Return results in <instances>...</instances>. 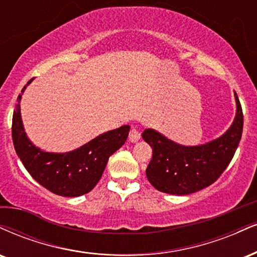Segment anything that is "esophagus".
<instances>
[{
  "label": "esophagus",
  "mask_w": 257,
  "mask_h": 257,
  "mask_svg": "<svg viewBox=\"0 0 257 257\" xmlns=\"http://www.w3.org/2000/svg\"><path fill=\"white\" fill-rule=\"evenodd\" d=\"M140 132H139L138 128H135V126H133L131 129V132H129V141L131 142H138L140 140Z\"/></svg>",
  "instance_id": "34e87169"
}]
</instances>
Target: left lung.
I'll return each mask as SVG.
<instances>
[{"instance_id":"8db88e82","label":"left lung","mask_w":257,"mask_h":257,"mask_svg":"<svg viewBox=\"0 0 257 257\" xmlns=\"http://www.w3.org/2000/svg\"><path fill=\"white\" fill-rule=\"evenodd\" d=\"M236 99V117L226 133L199 146H182L154 129H145L142 139L152 147L153 156L146 175L162 193L188 195L214 183L232 160L243 132V112Z\"/></svg>"}]
</instances>
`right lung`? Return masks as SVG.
Here are the masks:
<instances>
[{
  "label": "right lung",
  "instance_id": "add662e5",
  "mask_svg": "<svg viewBox=\"0 0 257 257\" xmlns=\"http://www.w3.org/2000/svg\"><path fill=\"white\" fill-rule=\"evenodd\" d=\"M32 80L24 86L21 93ZM20 100L21 94L13 113L12 138L15 152L29 174L40 185L60 196L76 197L89 193L100 179L111 154L124 145L131 126L122 125L104 133L70 152H44L36 147L25 133Z\"/></svg>",
  "mask_w": 257,
  "mask_h": 257
}]
</instances>
